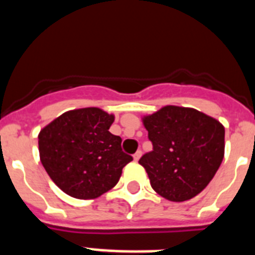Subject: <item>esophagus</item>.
Returning a JSON list of instances; mask_svg holds the SVG:
<instances>
[{
	"mask_svg": "<svg viewBox=\"0 0 255 255\" xmlns=\"http://www.w3.org/2000/svg\"><path fill=\"white\" fill-rule=\"evenodd\" d=\"M141 157V150H138V152L135 153L134 154V161H139Z\"/></svg>",
	"mask_w": 255,
	"mask_h": 255,
	"instance_id": "obj_1",
	"label": "esophagus"
}]
</instances>
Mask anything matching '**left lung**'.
Masks as SVG:
<instances>
[{
  "label": "left lung",
  "instance_id": "8db88e82",
  "mask_svg": "<svg viewBox=\"0 0 255 255\" xmlns=\"http://www.w3.org/2000/svg\"><path fill=\"white\" fill-rule=\"evenodd\" d=\"M153 150L139 159L153 190L185 202L206 189L225 155V128L190 107L164 106L143 117Z\"/></svg>",
  "mask_w": 255,
  "mask_h": 255
}]
</instances>
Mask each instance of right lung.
<instances>
[{"label": "right lung", "instance_id": "obj_1", "mask_svg": "<svg viewBox=\"0 0 255 255\" xmlns=\"http://www.w3.org/2000/svg\"><path fill=\"white\" fill-rule=\"evenodd\" d=\"M114 115L98 107L71 110L38 134L39 158L52 181L76 199H96L111 190L132 157L108 131Z\"/></svg>", "mask_w": 255, "mask_h": 255}]
</instances>
